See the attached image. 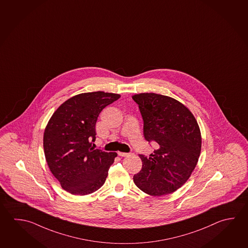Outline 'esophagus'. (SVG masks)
<instances>
[{
  "label": "esophagus",
  "mask_w": 248,
  "mask_h": 248,
  "mask_svg": "<svg viewBox=\"0 0 248 248\" xmlns=\"http://www.w3.org/2000/svg\"><path fill=\"white\" fill-rule=\"evenodd\" d=\"M118 155H119L121 157H125L126 155H128V154L124 153V152H118Z\"/></svg>",
  "instance_id": "esophagus-1"
}]
</instances>
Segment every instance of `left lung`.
<instances>
[{
	"instance_id": "left-lung-1",
	"label": "left lung",
	"mask_w": 248,
	"mask_h": 248,
	"mask_svg": "<svg viewBox=\"0 0 248 248\" xmlns=\"http://www.w3.org/2000/svg\"><path fill=\"white\" fill-rule=\"evenodd\" d=\"M132 98L139 105L145 139L158 144L149 157L139 155L142 167L134 182L150 196L172 193L185 185L198 164L202 146L198 122L171 97L142 93Z\"/></svg>"
}]
</instances>
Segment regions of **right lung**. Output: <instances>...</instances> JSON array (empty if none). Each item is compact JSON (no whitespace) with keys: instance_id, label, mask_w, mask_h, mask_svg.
<instances>
[{"instance_id":"add662e5","label":"right lung","mask_w":248,"mask_h":248,"mask_svg":"<svg viewBox=\"0 0 248 248\" xmlns=\"http://www.w3.org/2000/svg\"><path fill=\"white\" fill-rule=\"evenodd\" d=\"M120 97L101 91L75 95L59 106L45 126L46 162L69 193L85 196L105 184L117 153L94 149L92 141L99 113Z\"/></svg>"}]
</instances>
